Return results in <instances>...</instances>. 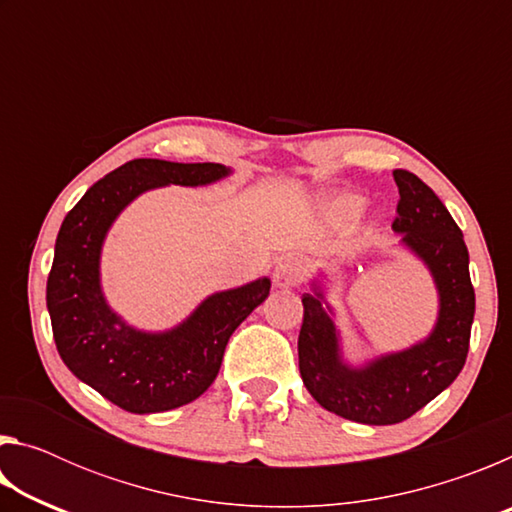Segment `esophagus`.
I'll use <instances>...</instances> for the list:
<instances>
[{
  "mask_svg": "<svg viewBox=\"0 0 512 512\" xmlns=\"http://www.w3.org/2000/svg\"><path fill=\"white\" fill-rule=\"evenodd\" d=\"M302 277H305V264H302L296 257H282L273 271V282H275V287H280V289L298 287V284L302 282Z\"/></svg>",
  "mask_w": 512,
  "mask_h": 512,
  "instance_id": "34e87169",
  "label": "esophagus"
}]
</instances>
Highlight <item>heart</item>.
Masks as SVG:
<instances>
[{
    "instance_id": "heart-1",
    "label": "heart",
    "mask_w": 512,
    "mask_h": 512,
    "mask_svg": "<svg viewBox=\"0 0 512 512\" xmlns=\"http://www.w3.org/2000/svg\"><path fill=\"white\" fill-rule=\"evenodd\" d=\"M361 210V198L357 196H343L339 201L334 203V214L339 216V219H350Z\"/></svg>"
}]
</instances>
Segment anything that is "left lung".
Masks as SVG:
<instances>
[{"label":"left lung","mask_w":512,"mask_h":512,"mask_svg":"<svg viewBox=\"0 0 512 512\" xmlns=\"http://www.w3.org/2000/svg\"><path fill=\"white\" fill-rule=\"evenodd\" d=\"M400 189L393 230L436 282L440 309L433 332L409 350L384 354L363 368L341 359L339 332L318 284L302 293L300 377L323 409L361 424H397L440 395L463 370L474 320L470 255L452 214L429 185L395 169Z\"/></svg>","instance_id":"obj_1"}]
</instances>
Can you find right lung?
I'll return each instance as SVG.
<instances>
[{
  "label": "right lung",
  "mask_w": 512,
  "mask_h": 512,
  "mask_svg": "<svg viewBox=\"0 0 512 512\" xmlns=\"http://www.w3.org/2000/svg\"><path fill=\"white\" fill-rule=\"evenodd\" d=\"M228 173L214 162L131 160L94 183L60 225L47 280L58 354L76 377L128 413L171 411L201 397L219 375L232 332L268 298L271 280L214 293L169 332H140L103 298V239L119 212L149 189L210 185Z\"/></svg>",
  "instance_id": "right-lung-1"
}]
</instances>
